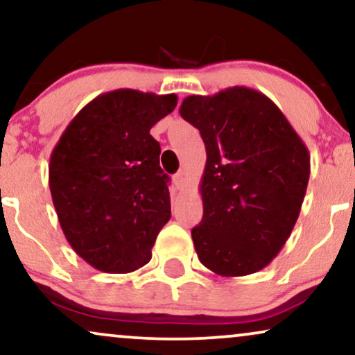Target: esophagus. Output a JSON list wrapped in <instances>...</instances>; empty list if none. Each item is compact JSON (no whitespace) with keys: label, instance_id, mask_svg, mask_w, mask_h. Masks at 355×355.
<instances>
[{"label":"esophagus","instance_id":"obj_1","mask_svg":"<svg viewBox=\"0 0 355 355\" xmlns=\"http://www.w3.org/2000/svg\"><path fill=\"white\" fill-rule=\"evenodd\" d=\"M173 185L177 190H183V188H185V177H183L182 172L173 175Z\"/></svg>","mask_w":355,"mask_h":355}]
</instances>
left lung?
Returning <instances> with one entry per match:
<instances>
[{"instance_id":"obj_1","label":"left lung","mask_w":355,"mask_h":355,"mask_svg":"<svg viewBox=\"0 0 355 355\" xmlns=\"http://www.w3.org/2000/svg\"><path fill=\"white\" fill-rule=\"evenodd\" d=\"M182 118L206 147L203 219L191 230L200 262L221 277L262 270L285 245L309 180V152L263 93L231 87L191 95Z\"/></svg>"}]
</instances>
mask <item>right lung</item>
Segmentation results:
<instances>
[{"label":"right lung","instance_id":"1","mask_svg":"<svg viewBox=\"0 0 355 355\" xmlns=\"http://www.w3.org/2000/svg\"><path fill=\"white\" fill-rule=\"evenodd\" d=\"M177 95L121 88L92 100L51 154L49 187L71 249L96 270L129 273L152 257L170 219L168 175L150 128Z\"/></svg>","mask_w":355,"mask_h":355}]
</instances>
